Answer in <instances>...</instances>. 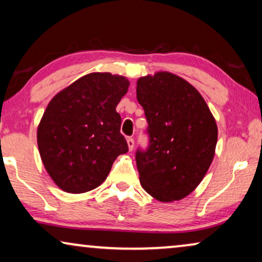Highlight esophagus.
<instances>
[{"mask_svg": "<svg viewBox=\"0 0 262 262\" xmlns=\"http://www.w3.org/2000/svg\"><path fill=\"white\" fill-rule=\"evenodd\" d=\"M126 142H127V145H128V149H130V151L132 149H134V146H135V139L132 138V137H127V139H126Z\"/></svg>", "mask_w": 262, "mask_h": 262, "instance_id": "1", "label": "esophagus"}]
</instances>
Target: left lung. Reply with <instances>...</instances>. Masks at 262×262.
<instances>
[{
	"label": "left lung",
	"instance_id": "8db88e82",
	"mask_svg": "<svg viewBox=\"0 0 262 262\" xmlns=\"http://www.w3.org/2000/svg\"><path fill=\"white\" fill-rule=\"evenodd\" d=\"M148 121L146 149L136 151L142 187L160 202L180 200L205 177L217 144V125L199 92L184 78L157 73L137 82Z\"/></svg>",
	"mask_w": 262,
	"mask_h": 262
}]
</instances>
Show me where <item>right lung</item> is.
<instances>
[{
    "label": "right lung",
    "mask_w": 262,
    "mask_h": 262,
    "mask_svg": "<svg viewBox=\"0 0 262 262\" xmlns=\"http://www.w3.org/2000/svg\"><path fill=\"white\" fill-rule=\"evenodd\" d=\"M128 81L93 73L58 93L38 126L42 163L56 185L69 193L92 191L106 180L114 160L128 151L116 107Z\"/></svg>",
    "instance_id": "obj_1"
}]
</instances>
